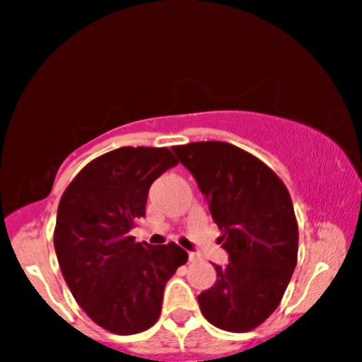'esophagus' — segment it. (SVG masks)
Instances as JSON below:
<instances>
[{
	"mask_svg": "<svg viewBox=\"0 0 362 362\" xmlns=\"http://www.w3.org/2000/svg\"><path fill=\"white\" fill-rule=\"evenodd\" d=\"M189 262L190 263L199 262V255H197V253H189Z\"/></svg>",
	"mask_w": 362,
	"mask_h": 362,
	"instance_id": "esophagus-1",
	"label": "esophagus"
}]
</instances>
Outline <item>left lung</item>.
Instances as JSON below:
<instances>
[{"label": "left lung", "mask_w": 362, "mask_h": 362, "mask_svg": "<svg viewBox=\"0 0 362 362\" xmlns=\"http://www.w3.org/2000/svg\"><path fill=\"white\" fill-rule=\"evenodd\" d=\"M194 175L221 231L225 267L199 295L211 325L245 332L276 310L296 267L298 223L291 197L272 168L228 142L172 147Z\"/></svg>", "instance_id": "1"}]
</instances>
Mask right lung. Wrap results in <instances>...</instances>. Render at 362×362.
<instances>
[{"mask_svg": "<svg viewBox=\"0 0 362 362\" xmlns=\"http://www.w3.org/2000/svg\"><path fill=\"white\" fill-rule=\"evenodd\" d=\"M165 147H120L77 173L57 206L54 248L62 276L95 325L136 334L158 320L165 283L189 255L175 243H136L151 185L177 165Z\"/></svg>", "mask_w": 362, "mask_h": 362, "instance_id": "right-lung-1", "label": "right lung"}]
</instances>
